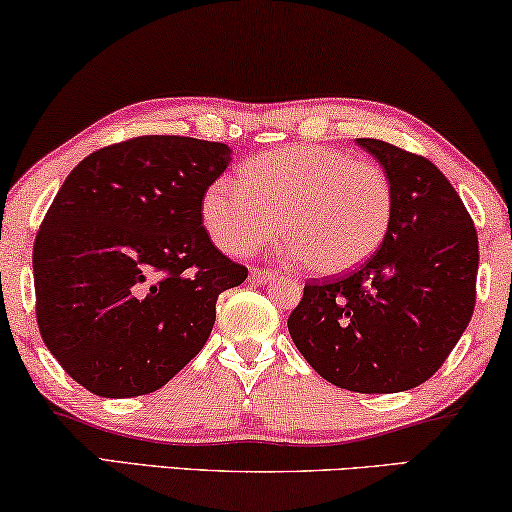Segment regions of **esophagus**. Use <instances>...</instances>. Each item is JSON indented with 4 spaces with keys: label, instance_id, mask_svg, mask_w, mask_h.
Wrapping results in <instances>:
<instances>
[{
    "label": "esophagus",
    "instance_id": "1",
    "mask_svg": "<svg viewBox=\"0 0 512 512\" xmlns=\"http://www.w3.org/2000/svg\"><path fill=\"white\" fill-rule=\"evenodd\" d=\"M271 278H276V276H273L271 271H264V269H250V273H248V280L253 282V285H264V282H269Z\"/></svg>",
    "mask_w": 512,
    "mask_h": 512
}]
</instances>
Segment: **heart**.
Returning <instances> with one entry per match:
<instances>
[{"mask_svg": "<svg viewBox=\"0 0 512 512\" xmlns=\"http://www.w3.org/2000/svg\"><path fill=\"white\" fill-rule=\"evenodd\" d=\"M393 216L386 172L342 149L294 144L241 167V181L216 179L202 220L227 255H248L278 234L289 257L317 276L356 269L377 253Z\"/></svg>", "mask_w": 512, "mask_h": 512, "instance_id": "b5f03b06", "label": "heart"}]
</instances>
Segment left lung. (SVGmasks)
Segmentation results:
<instances>
[{
	"mask_svg": "<svg viewBox=\"0 0 512 512\" xmlns=\"http://www.w3.org/2000/svg\"><path fill=\"white\" fill-rule=\"evenodd\" d=\"M356 144L391 181L386 239L347 276L308 282L287 329L331 384L400 393L441 368L474 315L478 236L457 190L430 160L370 137Z\"/></svg>",
	"mask_w": 512,
	"mask_h": 512,
	"instance_id": "8db88e82",
	"label": "left lung"
}]
</instances>
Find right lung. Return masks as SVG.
Wrapping results in <instances>:
<instances>
[{
    "label": "right lung",
    "mask_w": 512,
    "mask_h": 512,
    "mask_svg": "<svg viewBox=\"0 0 512 512\" xmlns=\"http://www.w3.org/2000/svg\"><path fill=\"white\" fill-rule=\"evenodd\" d=\"M230 163L227 144L144 135L61 183L34 241L36 319L87 391H158L209 340L220 292L248 278L202 225V197Z\"/></svg>",
    "instance_id": "obj_1"
}]
</instances>
